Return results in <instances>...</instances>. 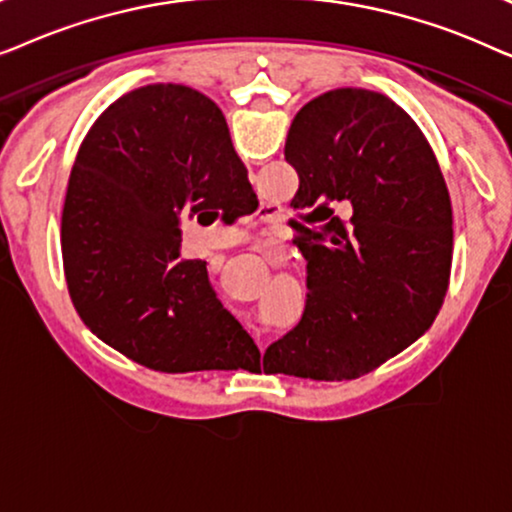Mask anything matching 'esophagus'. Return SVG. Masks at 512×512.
<instances>
[{"label":"esophagus","mask_w":512,"mask_h":512,"mask_svg":"<svg viewBox=\"0 0 512 512\" xmlns=\"http://www.w3.org/2000/svg\"><path fill=\"white\" fill-rule=\"evenodd\" d=\"M256 219H258V221H275V219H279V212H277L275 207H265V205H263V207L256 212Z\"/></svg>","instance_id":"obj_1"}]
</instances>
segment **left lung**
<instances>
[{"mask_svg":"<svg viewBox=\"0 0 512 512\" xmlns=\"http://www.w3.org/2000/svg\"><path fill=\"white\" fill-rule=\"evenodd\" d=\"M284 156L307 261L300 324L263 356L268 373L354 380L429 331L452 268V202L429 142L387 95L335 88L293 118ZM353 205L342 222L332 207Z\"/></svg>","mask_w":512,"mask_h":512,"instance_id":"obj_1","label":"left lung"}]
</instances>
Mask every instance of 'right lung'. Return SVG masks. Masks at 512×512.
Masks as SVG:
<instances>
[{"label": "right lung", "mask_w": 512, "mask_h": 512, "mask_svg": "<svg viewBox=\"0 0 512 512\" xmlns=\"http://www.w3.org/2000/svg\"><path fill=\"white\" fill-rule=\"evenodd\" d=\"M256 205L209 97L179 83L118 97L81 142L62 207V265L83 324L160 373L258 359L216 298L207 263L181 258L179 244L181 216L230 219Z\"/></svg>", "instance_id": "obj_1"}]
</instances>
